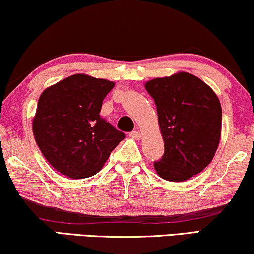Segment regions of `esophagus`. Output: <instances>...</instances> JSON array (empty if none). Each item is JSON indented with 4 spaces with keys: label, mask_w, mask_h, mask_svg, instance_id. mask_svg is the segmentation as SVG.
<instances>
[{
    "label": "esophagus",
    "mask_w": 254,
    "mask_h": 254,
    "mask_svg": "<svg viewBox=\"0 0 254 254\" xmlns=\"http://www.w3.org/2000/svg\"><path fill=\"white\" fill-rule=\"evenodd\" d=\"M129 136L134 138V139H139V138H140V132H139V131H138V130L132 131V132H130Z\"/></svg>",
    "instance_id": "obj_1"
}]
</instances>
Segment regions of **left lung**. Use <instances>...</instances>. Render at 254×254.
<instances>
[{
    "instance_id": "8db88e82",
    "label": "left lung",
    "mask_w": 254,
    "mask_h": 254,
    "mask_svg": "<svg viewBox=\"0 0 254 254\" xmlns=\"http://www.w3.org/2000/svg\"><path fill=\"white\" fill-rule=\"evenodd\" d=\"M145 89L155 99L165 146L153 166L165 181H188L210 164L217 151L219 99L206 83L188 72L151 79Z\"/></svg>"
}]
</instances>
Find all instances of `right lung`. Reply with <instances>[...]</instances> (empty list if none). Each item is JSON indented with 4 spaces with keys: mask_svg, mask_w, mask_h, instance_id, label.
Instances as JSON below:
<instances>
[{
    "mask_svg": "<svg viewBox=\"0 0 254 254\" xmlns=\"http://www.w3.org/2000/svg\"><path fill=\"white\" fill-rule=\"evenodd\" d=\"M115 86L77 73L42 92L33 121L34 137L49 164L69 178H88L103 168L125 134L99 116Z\"/></svg>",
    "mask_w": 254,
    "mask_h": 254,
    "instance_id": "right-lung-1",
    "label": "right lung"
}]
</instances>
